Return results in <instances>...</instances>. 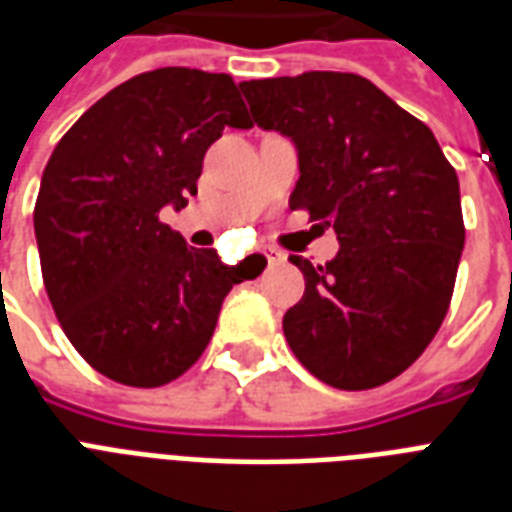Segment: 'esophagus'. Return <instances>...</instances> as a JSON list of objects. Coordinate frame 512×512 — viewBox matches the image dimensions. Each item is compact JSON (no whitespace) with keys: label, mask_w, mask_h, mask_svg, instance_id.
<instances>
[{"label":"esophagus","mask_w":512,"mask_h":512,"mask_svg":"<svg viewBox=\"0 0 512 512\" xmlns=\"http://www.w3.org/2000/svg\"><path fill=\"white\" fill-rule=\"evenodd\" d=\"M265 260L271 265L284 263V252H279V249H265Z\"/></svg>","instance_id":"esophagus-1"}]
</instances>
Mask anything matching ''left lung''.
Masks as SVG:
<instances>
[{
	"label": "left lung",
	"instance_id": "8db88e82",
	"mask_svg": "<svg viewBox=\"0 0 512 512\" xmlns=\"http://www.w3.org/2000/svg\"><path fill=\"white\" fill-rule=\"evenodd\" d=\"M257 127L287 135L300 180L289 207L332 225L327 265L289 260L305 295L284 313L297 361L340 390H369L422 356L452 303L465 247L460 180L428 124L340 71L239 84Z\"/></svg>",
	"mask_w": 512,
	"mask_h": 512
}]
</instances>
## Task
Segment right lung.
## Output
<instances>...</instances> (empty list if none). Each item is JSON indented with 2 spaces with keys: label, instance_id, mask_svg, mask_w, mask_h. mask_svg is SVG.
I'll list each match as a JSON object with an SVG mask.
<instances>
[{
  "label": "right lung",
  "instance_id": "add662e5",
  "mask_svg": "<svg viewBox=\"0 0 512 512\" xmlns=\"http://www.w3.org/2000/svg\"><path fill=\"white\" fill-rule=\"evenodd\" d=\"M225 127H252L231 76L156 68L87 108L44 167L34 207L44 289L71 345L108 380H177L212 340L225 295L249 279L162 223L164 207L196 193Z\"/></svg>",
  "mask_w": 512,
  "mask_h": 512
}]
</instances>
